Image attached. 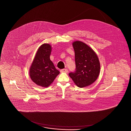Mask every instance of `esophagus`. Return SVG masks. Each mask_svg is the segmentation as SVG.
<instances>
[{"label":"esophagus","instance_id":"obj_1","mask_svg":"<svg viewBox=\"0 0 131 131\" xmlns=\"http://www.w3.org/2000/svg\"><path fill=\"white\" fill-rule=\"evenodd\" d=\"M60 72L61 73H67L68 72V70L66 69H61L60 70Z\"/></svg>","mask_w":131,"mask_h":131}]
</instances>
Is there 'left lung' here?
<instances>
[{
    "label": "left lung",
    "mask_w": 131,
    "mask_h": 131,
    "mask_svg": "<svg viewBox=\"0 0 131 131\" xmlns=\"http://www.w3.org/2000/svg\"><path fill=\"white\" fill-rule=\"evenodd\" d=\"M75 53V70L69 73L78 87L83 88L94 83L97 79L100 69L99 58L94 51L83 42L73 43Z\"/></svg>",
    "instance_id": "obj_1"
}]
</instances>
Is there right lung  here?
<instances>
[{
    "instance_id": "1",
    "label": "right lung",
    "mask_w": 131,
    "mask_h": 131,
    "mask_svg": "<svg viewBox=\"0 0 131 131\" xmlns=\"http://www.w3.org/2000/svg\"><path fill=\"white\" fill-rule=\"evenodd\" d=\"M51 48L49 44H44L39 47L30 70L32 81L44 87H48L59 73L50 59Z\"/></svg>"
}]
</instances>
